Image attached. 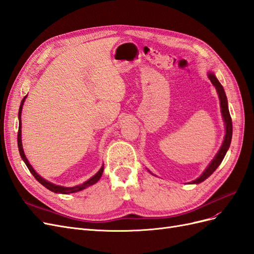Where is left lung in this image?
<instances>
[{
  "instance_id": "8db88e82",
  "label": "left lung",
  "mask_w": 254,
  "mask_h": 254,
  "mask_svg": "<svg viewBox=\"0 0 254 254\" xmlns=\"http://www.w3.org/2000/svg\"><path fill=\"white\" fill-rule=\"evenodd\" d=\"M209 78L211 80V82L214 84L215 88L217 90V93L219 95V101H220V107H221V113H222V118H224L225 124H226V135H225V140L224 143H222L221 147L218 151V153L213 159L212 162L210 163V165L206 167V170L203 172V174L199 177L198 179L194 180L193 182L190 183H200L203 180H205L207 177L211 176L216 168L219 166V164L221 163V161L224 160L227 150L230 147V144H231V139H232V120H231V115H230L229 112V108H228V99L225 93V90L222 88V86L220 84V82L218 81V79L215 77V75L211 72H209Z\"/></svg>"
}]
</instances>
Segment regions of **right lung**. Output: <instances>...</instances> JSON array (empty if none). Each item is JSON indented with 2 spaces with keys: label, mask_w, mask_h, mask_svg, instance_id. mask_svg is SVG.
<instances>
[{
  "label": "right lung",
  "mask_w": 254,
  "mask_h": 254,
  "mask_svg": "<svg viewBox=\"0 0 254 254\" xmlns=\"http://www.w3.org/2000/svg\"><path fill=\"white\" fill-rule=\"evenodd\" d=\"M26 96L22 99L21 102V105H20V108H19V130H18V147H19V152H20V156L21 158L23 159V161H24L27 168L29 170V172L33 174V176L36 178V180L39 181L43 187L47 188L48 190L54 191V193H60V194H70V193H75V191H79L83 189H86L90 186H92V184L96 183L99 179H101V177L103 175V172H104V165L102 166L101 170L98 171L97 174H95L92 178H90L88 181H86L84 183L80 184V186H77V187H73V188H64V187H60V186H56V184H53L47 180H44L42 177H40L39 175H38L34 168L32 167V165L29 164L28 160L26 159L25 155H24V151H23V148H22V142H21V112H22V106H23V103H24Z\"/></svg>",
  "instance_id": "1"
}]
</instances>
